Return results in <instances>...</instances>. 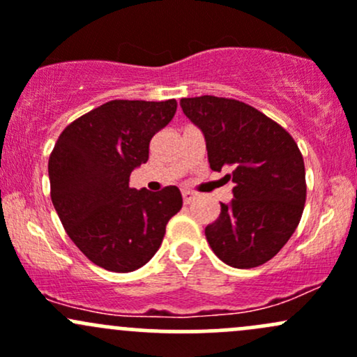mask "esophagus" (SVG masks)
Segmentation results:
<instances>
[{"label": "esophagus", "mask_w": 357, "mask_h": 357, "mask_svg": "<svg viewBox=\"0 0 357 357\" xmlns=\"http://www.w3.org/2000/svg\"><path fill=\"white\" fill-rule=\"evenodd\" d=\"M182 197H183V204H190V202L195 199V194L190 192V190H183Z\"/></svg>", "instance_id": "1"}]
</instances>
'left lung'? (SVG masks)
Returning <instances> with one entry per match:
<instances>
[{
	"label": "left lung",
	"instance_id": "1",
	"mask_svg": "<svg viewBox=\"0 0 357 357\" xmlns=\"http://www.w3.org/2000/svg\"><path fill=\"white\" fill-rule=\"evenodd\" d=\"M204 134L214 172L233 182V199L206 238L220 260L236 269L262 266L296 229L306 199L305 163L293 137L247 103L213 95L180 100Z\"/></svg>",
	"mask_w": 357,
	"mask_h": 357
}]
</instances>
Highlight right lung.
I'll use <instances>...</instances> for the list:
<instances>
[{
	"label": "right lung",
	"mask_w": 357,
	"mask_h": 357,
	"mask_svg": "<svg viewBox=\"0 0 357 357\" xmlns=\"http://www.w3.org/2000/svg\"><path fill=\"white\" fill-rule=\"evenodd\" d=\"M177 102L112 100L71 122L49 158L51 199L73 243L97 266L132 272L158 252L182 208L178 187L131 189L148 162L149 141L172 121Z\"/></svg>",
	"instance_id": "1"
}]
</instances>
